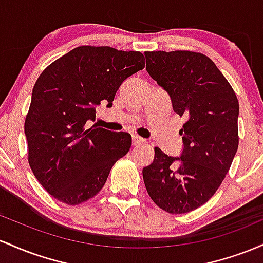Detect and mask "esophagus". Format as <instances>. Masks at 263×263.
Wrapping results in <instances>:
<instances>
[{
	"mask_svg": "<svg viewBox=\"0 0 263 263\" xmlns=\"http://www.w3.org/2000/svg\"><path fill=\"white\" fill-rule=\"evenodd\" d=\"M144 143L143 138H140L139 135H133V144L134 145H140V144Z\"/></svg>",
	"mask_w": 263,
	"mask_h": 263,
	"instance_id": "1",
	"label": "esophagus"
}]
</instances>
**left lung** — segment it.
Segmentation results:
<instances>
[{"label":"left lung","mask_w":263,"mask_h":263,"mask_svg":"<svg viewBox=\"0 0 263 263\" xmlns=\"http://www.w3.org/2000/svg\"><path fill=\"white\" fill-rule=\"evenodd\" d=\"M149 76L170 96L186 122L180 130L184 149L169 156L155 147L143 169L146 191L169 214H186L214 196L238 147V100L216 64L202 53L145 52Z\"/></svg>","instance_id":"8db88e82"}]
</instances>
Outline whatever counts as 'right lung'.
I'll list each match as a JSON object with an SVG mask.
<instances>
[{"label": "right lung", "mask_w": 263, "mask_h": 263, "mask_svg": "<svg viewBox=\"0 0 263 263\" xmlns=\"http://www.w3.org/2000/svg\"><path fill=\"white\" fill-rule=\"evenodd\" d=\"M145 66L143 53L81 46L49 64L38 77L25 120L28 163L41 185L67 205L102 190L110 169L132 146V135L87 129L96 107H111L128 77Z\"/></svg>", "instance_id": "1"}]
</instances>
